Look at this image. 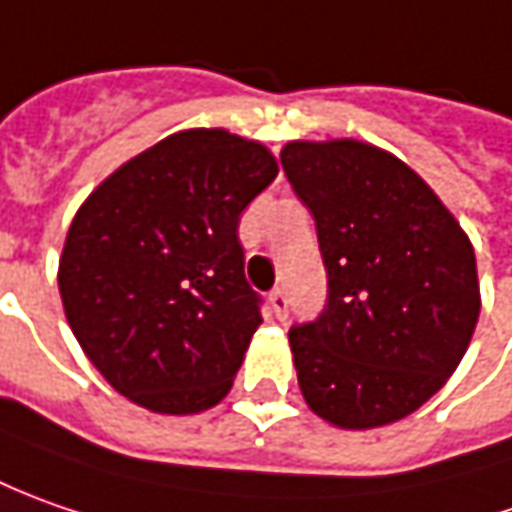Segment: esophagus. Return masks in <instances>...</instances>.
Masks as SVG:
<instances>
[{
	"mask_svg": "<svg viewBox=\"0 0 512 512\" xmlns=\"http://www.w3.org/2000/svg\"><path fill=\"white\" fill-rule=\"evenodd\" d=\"M269 306H272L277 320H286V314H289V297H286V291L274 289L272 294H269Z\"/></svg>",
	"mask_w": 512,
	"mask_h": 512,
	"instance_id": "1",
	"label": "esophagus"
}]
</instances>
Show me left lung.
<instances>
[{
  "mask_svg": "<svg viewBox=\"0 0 512 512\" xmlns=\"http://www.w3.org/2000/svg\"><path fill=\"white\" fill-rule=\"evenodd\" d=\"M280 161L328 272L323 314L289 331L303 399L343 431L399 422L470 345L482 309L473 243L431 186L374 144L289 141Z\"/></svg>",
  "mask_w": 512,
  "mask_h": 512,
  "instance_id": "1",
  "label": "left lung"
}]
</instances>
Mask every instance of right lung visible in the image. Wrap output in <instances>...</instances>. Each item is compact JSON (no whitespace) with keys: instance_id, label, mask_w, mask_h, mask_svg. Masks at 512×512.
<instances>
[{"instance_id":"add662e5","label":"right lung","mask_w":512,"mask_h":512,"mask_svg":"<svg viewBox=\"0 0 512 512\" xmlns=\"http://www.w3.org/2000/svg\"><path fill=\"white\" fill-rule=\"evenodd\" d=\"M277 178L260 141L181 130L81 203L59 260L64 317L121 397L152 414L221 402L263 323L238 223Z\"/></svg>"}]
</instances>
